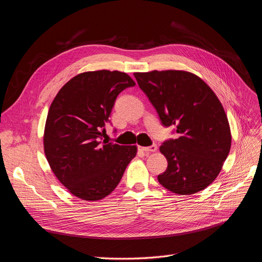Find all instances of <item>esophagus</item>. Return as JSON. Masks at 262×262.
Segmentation results:
<instances>
[{"label": "esophagus", "mask_w": 262, "mask_h": 262, "mask_svg": "<svg viewBox=\"0 0 262 262\" xmlns=\"http://www.w3.org/2000/svg\"><path fill=\"white\" fill-rule=\"evenodd\" d=\"M140 149L144 152H155L158 150V147L157 145H152L150 147H140Z\"/></svg>", "instance_id": "34e87169"}]
</instances>
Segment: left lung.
<instances>
[{"label": "left lung", "mask_w": 262, "mask_h": 262, "mask_svg": "<svg viewBox=\"0 0 262 262\" xmlns=\"http://www.w3.org/2000/svg\"><path fill=\"white\" fill-rule=\"evenodd\" d=\"M134 77L163 126H173L178 133L160 147L168 162L166 171L158 176L160 184L182 195L205 189L220 173L232 144L220 100L189 72L152 71Z\"/></svg>", "instance_id": "obj_1"}]
</instances>
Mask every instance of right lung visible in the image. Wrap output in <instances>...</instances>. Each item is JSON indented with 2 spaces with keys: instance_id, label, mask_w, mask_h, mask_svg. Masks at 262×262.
Here are the masks:
<instances>
[{
  "instance_id": "obj_1",
  "label": "right lung",
  "mask_w": 262,
  "mask_h": 262,
  "mask_svg": "<svg viewBox=\"0 0 262 262\" xmlns=\"http://www.w3.org/2000/svg\"><path fill=\"white\" fill-rule=\"evenodd\" d=\"M135 85L118 71L85 72L60 89L44 129V153L54 174L68 190L85 201H97L118 185L136 146L102 140L115 100Z\"/></svg>"
}]
</instances>
